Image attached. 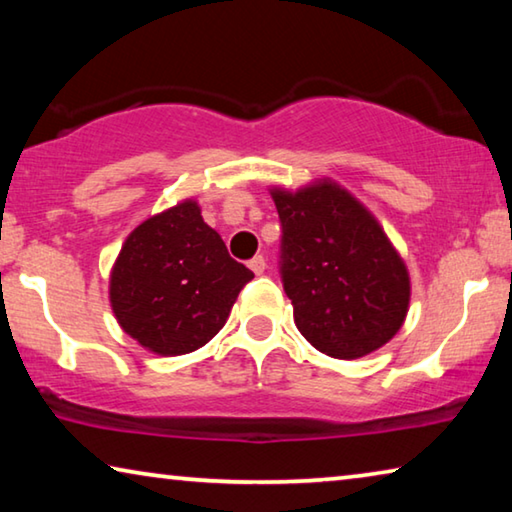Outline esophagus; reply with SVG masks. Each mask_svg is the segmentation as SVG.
I'll return each instance as SVG.
<instances>
[{"label":"esophagus","instance_id":"obj_1","mask_svg":"<svg viewBox=\"0 0 512 512\" xmlns=\"http://www.w3.org/2000/svg\"><path fill=\"white\" fill-rule=\"evenodd\" d=\"M248 266H250V271H253L255 275H262L266 271V259L262 255H257V257L250 259Z\"/></svg>","mask_w":512,"mask_h":512}]
</instances>
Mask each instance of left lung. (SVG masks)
I'll return each mask as SVG.
<instances>
[{
	"label": "left lung",
	"instance_id": "8db88e82",
	"mask_svg": "<svg viewBox=\"0 0 512 512\" xmlns=\"http://www.w3.org/2000/svg\"><path fill=\"white\" fill-rule=\"evenodd\" d=\"M282 221V282L300 334L334 359H359L400 332L411 277L377 216L332 178L271 187Z\"/></svg>",
	"mask_w": 512,
	"mask_h": 512
}]
</instances>
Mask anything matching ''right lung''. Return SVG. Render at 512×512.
<instances>
[{
	"label": "right lung",
	"mask_w": 512,
	"mask_h": 512,
	"mask_svg": "<svg viewBox=\"0 0 512 512\" xmlns=\"http://www.w3.org/2000/svg\"><path fill=\"white\" fill-rule=\"evenodd\" d=\"M253 271L228 255L196 198L149 216L112 264L108 298L119 327L160 357L214 339Z\"/></svg>",
	"instance_id": "obj_1"
}]
</instances>
